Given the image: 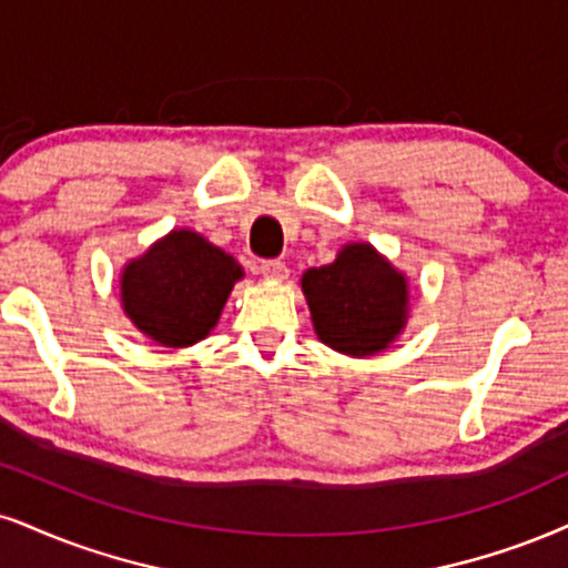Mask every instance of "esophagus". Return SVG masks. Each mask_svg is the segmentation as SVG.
Wrapping results in <instances>:
<instances>
[{
  "instance_id": "obj_1",
  "label": "esophagus",
  "mask_w": 568,
  "mask_h": 568,
  "mask_svg": "<svg viewBox=\"0 0 568 568\" xmlns=\"http://www.w3.org/2000/svg\"><path fill=\"white\" fill-rule=\"evenodd\" d=\"M261 273L265 278H271V282H284V278L290 276V268H286V263L282 261H263Z\"/></svg>"
}]
</instances>
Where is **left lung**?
Instances as JSON below:
<instances>
[{"mask_svg":"<svg viewBox=\"0 0 568 568\" xmlns=\"http://www.w3.org/2000/svg\"><path fill=\"white\" fill-rule=\"evenodd\" d=\"M303 292L318 339L345 355L382 353L408 321V278L366 242L305 271Z\"/></svg>","mask_w":568,"mask_h":568,"instance_id":"obj_1","label":"left lung"}]
</instances>
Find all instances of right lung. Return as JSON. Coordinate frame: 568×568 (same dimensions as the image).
Masks as SVG:
<instances>
[{"mask_svg": "<svg viewBox=\"0 0 568 568\" xmlns=\"http://www.w3.org/2000/svg\"><path fill=\"white\" fill-rule=\"evenodd\" d=\"M242 265L197 231H171L121 273V303L139 332L163 347H189L219 324Z\"/></svg>", "mask_w": 568, "mask_h": 568, "instance_id": "add662e5", "label": "right lung"}]
</instances>
